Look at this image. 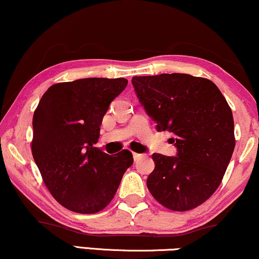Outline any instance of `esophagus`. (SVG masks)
Returning a JSON list of instances; mask_svg holds the SVG:
<instances>
[{
	"mask_svg": "<svg viewBox=\"0 0 259 259\" xmlns=\"http://www.w3.org/2000/svg\"><path fill=\"white\" fill-rule=\"evenodd\" d=\"M144 157V154H140V153H136L134 152L133 153V158H134V160H136V162H138V160H140Z\"/></svg>",
	"mask_w": 259,
	"mask_h": 259,
	"instance_id": "obj_1",
	"label": "esophagus"
}]
</instances>
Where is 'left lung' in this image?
<instances>
[{"label":"left lung","mask_w":259,"mask_h":259,"mask_svg":"<svg viewBox=\"0 0 259 259\" xmlns=\"http://www.w3.org/2000/svg\"><path fill=\"white\" fill-rule=\"evenodd\" d=\"M140 105L158 132L174 134L175 157L153 153L150 193L171 210L193 209L220 186L232 157V110L209 79L187 73L133 77Z\"/></svg>","instance_id":"left-lung-1"}]
</instances>
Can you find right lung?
Segmentation results:
<instances>
[{
  "instance_id": "obj_1",
  "label": "right lung",
  "mask_w": 259,
  "mask_h": 259,
  "mask_svg": "<svg viewBox=\"0 0 259 259\" xmlns=\"http://www.w3.org/2000/svg\"><path fill=\"white\" fill-rule=\"evenodd\" d=\"M126 78H82L57 83L44 94L33 115L32 153L52 196L68 209L93 214L115 195L133 164L128 150L116 154L94 145L112 101Z\"/></svg>"
}]
</instances>
